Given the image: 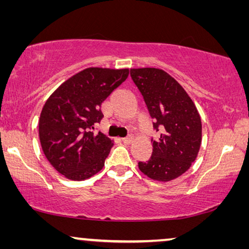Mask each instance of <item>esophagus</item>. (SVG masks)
Returning <instances> with one entry per match:
<instances>
[{"instance_id": "esophagus-1", "label": "esophagus", "mask_w": 249, "mask_h": 249, "mask_svg": "<svg viewBox=\"0 0 249 249\" xmlns=\"http://www.w3.org/2000/svg\"><path fill=\"white\" fill-rule=\"evenodd\" d=\"M121 142H124V145H129V144H131L132 142H134V138H132L131 136H130V137H125V138H122V139H121Z\"/></svg>"}]
</instances>
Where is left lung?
<instances>
[{
    "mask_svg": "<svg viewBox=\"0 0 249 249\" xmlns=\"http://www.w3.org/2000/svg\"><path fill=\"white\" fill-rule=\"evenodd\" d=\"M160 137L153 141L148 161L138 168L148 178L166 182L190 168L202 142V121L198 111L181 85L164 70L156 68L130 69Z\"/></svg>",
    "mask_w": 249,
    "mask_h": 249,
    "instance_id": "8db88e82",
    "label": "left lung"
}]
</instances>
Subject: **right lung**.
<instances>
[{
    "instance_id": "add662e5",
    "label": "right lung",
    "mask_w": 249,
    "mask_h": 249,
    "mask_svg": "<svg viewBox=\"0 0 249 249\" xmlns=\"http://www.w3.org/2000/svg\"><path fill=\"white\" fill-rule=\"evenodd\" d=\"M129 69L87 68L54 90L40 112L38 134L47 161L74 181L88 179L104 166L113 142L94 124L103 118L101 104L127 79Z\"/></svg>"
}]
</instances>
